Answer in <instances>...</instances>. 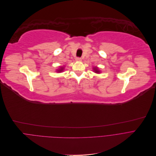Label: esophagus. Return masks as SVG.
Returning <instances> with one entry per match:
<instances>
[{"label": "esophagus", "mask_w": 156, "mask_h": 156, "mask_svg": "<svg viewBox=\"0 0 156 156\" xmlns=\"http://www.w3.org/2000/svg\"><path fill=\"white\" fill-rule=\"evenodd\" d=\"M76 61H80L82 60V59H81V58L77 57V58H76Z\"/></svg>", "instance_id": "obj_1"}]
</instances>
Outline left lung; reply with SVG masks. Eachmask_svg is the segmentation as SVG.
<instances>
[{"label":"left lung","instance_id":"8db88e82","mask_svg":"<svg viewBox=\"0 0 156 156\" xmlns=\"http://www.w3.org/2000/svg\"><path fill=\"white\" fill-rule=\"evenodd\" d=\"M93 71H94L95 73H97V74H99L101 72L98 69V68H97V67H93Z\"/></svg>","mask_w":156,"mask_h":156}]
</instances>
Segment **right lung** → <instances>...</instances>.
Instances as JSON below:
<instances>
[{
    "label": "right lung",
    "instance_id": "add662e5",
    "mask_svg": "<svg viewBox=\"0 0 156 156\" xmlns=\"http://www.w3.org/2000/svg\"><path fill=\"white\" fill-rule=\"evenodd\" d=\"M64 68H65L64 66H61L60 68L57 70V72H58V73H61V72H62V71H63L64 70Z\"/></svg>",
    "mask_w": 156,
    "mask_h": 156
}]
</instances>
